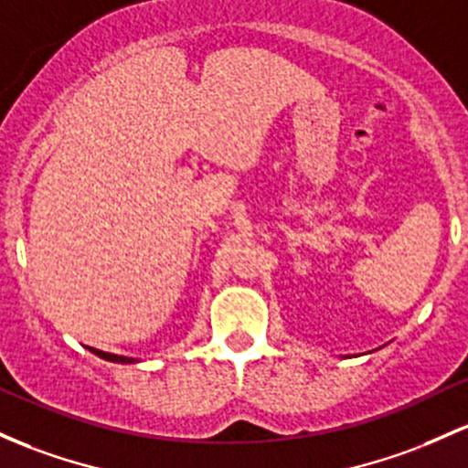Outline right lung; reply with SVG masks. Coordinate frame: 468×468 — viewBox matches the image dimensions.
I'll use <instances>...</instances> for the list:
<instances>
[{
    "mask_svg": "<svg viewBox=\"0 0 468 468\" xmlns=\"http://www.w3.org/2000/svg\"><path fill=\"white\" fill-rule=\"evenodd\" d=\"M90 351L95 353V356H100V357L109 359V362H122V364L135 362V359H133V357H124V356H115V353H104V351H97V348H90Z\"/></svg>",
    "mask_w": 468,
    "mask_h": 468,
    "instance_id": "1",
    "label": "right lung"
}]
</instances>
